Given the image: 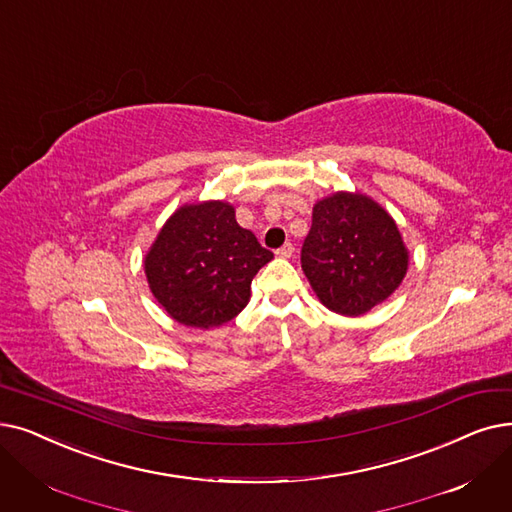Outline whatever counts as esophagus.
<instances>
[{"instance_id":"34e87169","label":"esophagus","mask_w":512,"mask_h":512,"mask_svg":"<svg viewBox=\"0 0 512 512\" xmlns=\"http://www.w3.org/2000/svg\"><path fill=\"white\" fill-rule=\"evenodd\" d=\"M293 253H295V247H293V242H284V244H282V247H280V249L276 251V255H278V257H284V259H286V257H291Z\"/></svg>"}]
</instances>
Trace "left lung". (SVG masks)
Returning a JSON list of instances; mask_svg holds the SVG:
<instances>
[{
  "instance_id": "8db88e82",
  "label": "left lung",
  "mask_w": 512,
  "mask_h": 512,
  "mask_svg": "<svg viewBox=\"0 0 512 512\" xmlns=\"http://www.w3.org/2000/svg\"><path fill=\"white\" fill-rule=\"evenodd\" d=\"M301 268L328 309L360 316L404 280L408 251L383 207L364 194L339 192L314 207Z\"/></svg>"
}]
</instances>
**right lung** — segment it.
<instances>
[{
	"label": "right lung",
	"mask_w": 512,
	"mask_h": 512,
	"mask_svg": "<svg viewBox=\"0 0 512 512\" xmlns=\"http://www.w3.org/2000/svg\"><path fill=\"white\" fill-rule=\"evenodd\" d=\"M274 253L238 226L228 203L177 209L154 240L144 268L152 295L184 326L230 322L249 303L251 282Z\"/></svg>",
	"instance_id": "add662e5"
}]
</instances>
